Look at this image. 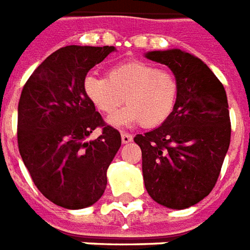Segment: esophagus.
I'll return each mask as SVG.
<instances>
[{"mask_svg":"<svg viewBox=\"0 0 250 250\" xmlns=\"http://www.w3.org/2000/svg\"><path fill=\"white\" fill-rule=\"evenodd\" d=\"M132 138H134V136H132V135L131 134H127V132H122V142H123V143H130L131 140H132Z\"/></svg>","mask_w":250,"mask_h":250,"instance_id":"esophagus-1","label":"esophagus"}]
</instances>
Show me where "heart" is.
<instances>
[{
    "instance_id": "1",
    "label": "heart",
    "mask_w": 250,
    "mask_h": 250,
    "mask_svg": "<svg viewBox=\"0 0 250 250\" xmlns=\"http://www.w3.org/2000/svg\"><path fill=\"white\" fill-rule=\"evenodd\" d=\"M84 91L98 110L114 114L122 103L127 106L110 118L116 127L143 123L155 127L168 119L179 92L177 78L169 71L139 61L111 67L104 77H87Z\"/></svg>"
}]
</instances>
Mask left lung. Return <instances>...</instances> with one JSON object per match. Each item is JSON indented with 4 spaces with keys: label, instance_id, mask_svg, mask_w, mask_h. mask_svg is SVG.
<instances>
[{
    "label": "left lung",
    "instance_id": "8db88e82",
    "mask_svg": "<svg viewBox=\"0 0 250 250\" xmlns=\"http://www.w3.org/2000/svg\"><path fill=\"white\" fill-rule=\"evenodd\" d=\"M146 57L171 68L179 82L175 108L160 127L136 135L146 189L158 204L186 209L213 189L230 143L223 83L195 55L179 49Z\"/></svg>",
    "mask_w": 250,
    "mask_h": 250
}]
</instances>
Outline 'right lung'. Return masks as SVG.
I'll return each instance as SVG.
<instances>
[{"mask_svg": "<svg viewBox=\"0 0 250 250\" xmlns=\"http://www.w3.org/2000/svg\"><path fill=\"white\" fill-rule=\"evenodd\" d=\"M114 46H66L34 70L18 103V148L46 199L67 209L95 204L107 186V168L122 144L84 91L86 75ZM98 126L97 140L87 138Z\"/></svg>", "mask_w": 250, "mask_h": 250, "instance_id": "add662e5", "label": "right lung"}]
</instances>
